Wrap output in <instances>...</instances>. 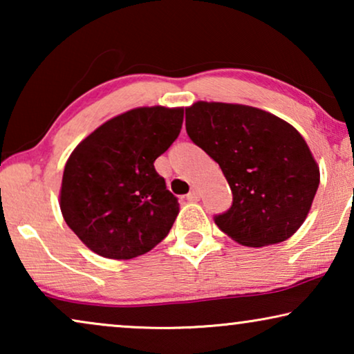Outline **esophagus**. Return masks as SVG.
<instances>
[{
    "instance_id": "1",
    "label": "esophagus",
    "mask_w": 354,
    "mask_h": 354,
    "mask_svg": "<svg viewBox=\"0 0 354 354\" xmlns=\"http://www.w3.org/2000/svg\"><path fill=\"white\" fill-rule=\"evenodd\" d=\"M200 198H201V193H200V190H198V188H192V192L187 195L188 201H198Z\"/></svg>"
}]
</instances>
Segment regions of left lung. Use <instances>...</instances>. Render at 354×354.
<instances>
[{
	"label": "left lung",
	"mask_w": 354,
	"mask_h": 354,
	"mask_svg": "<svg viewBox=\"0 0 354 354\" xmlns=\"http://www.w3.org/2000/svg\"><path fill=\"white\" fill-rule=\"evenodd\" d=\"M185 127L230 185V209L214 217L224 234L258 248L285 241L301 227L321 176L293 125L253 106L198 101L185 108Z\"/></svg>",
	"instance_id": "1"
}]
</instances>
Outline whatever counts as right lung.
Masks as SVG:
<instances>
[{
  "label": "right lung",
  "mask_w": 354,
  "mask_h": 354,
  "mask_svg": "<svg viewBox=\"0 0 354 354\" xmlns=\"http://www.w3.org/2000/svg\"><path fill=\"white\" fill-rule=\"evenodd\" d=\"M182 122V108H135L100 125L72 151L59 206L93 253L132 259L166 239L178 201L154 161L176 142Z\"/></svg>",
  "instance_id": "obj_1"
}]
</instances>
